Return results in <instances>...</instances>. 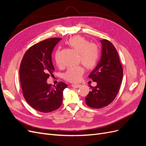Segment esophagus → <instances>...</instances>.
<instances>
[{
  "label": "esophagus",
  "instance_id": "esophagus-1",
  "mask_svg": "<svg viewBox=\"0 0 146 146\" xmlns=\"http://www.w3.org/2000/svg\"><path fill=\"white\" fill-rule=\"evenodd\" d=\"M71 86H72V87H73V88H77L80 87V86H81V85H80V84H72V85Z\"/></svg>",
  "mask_w": 146,
  "mask_h": 146
}]
</instances>
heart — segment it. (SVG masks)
<instances>
[{"instance_id":"b5f03b06","label":"heart","mask_w":146,"mask_h":146,"mask_svg":"<svg viewBox=\"0 0 146 146\" xmlns=\"http://www.w3.org/2000/svg\"><path fill=\"white\" fill-rule=\"evenodd\" d=\"M68 44L76 52L78 53V61L88 69H93L98 62L99 58V48L95 43H90L86 39L80 36L70 38ZM55 60L57 65L60 64L58 59V52L55 54ZM84 69L82 66L69 68L64 74V78L68 82L76 83L81 79Z\"/></svg>"}]
</instances>
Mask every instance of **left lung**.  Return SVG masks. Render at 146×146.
<instances>
[{"instance_id":"obj_1","label":"left lung","mask_w":146,"mask_h":146,"mask_svg":"<svg viewBox=\"0 0 146 146\" xmlns=\"http://www.w3.org/2000/svg\"><path fill=\"white\" fill-rule=\"evenodd\" d=\"M100 61L89 77L97 82L91 86L85 98L86 104L92 108H101L111 104L116 97L122 80L123 69L116 48L107 39L100 41Z\"/></svg>"}]
</instances>
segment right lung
I'll list each match as a JSON object with an SVG mask.
<instances>
[{
	"label": "right lung",
	"instance_id": "1",
	"mask_svg": "<svg viewBox=\"0 0 146 146\" xmlns=\"http://www.w3.org/2000/svg\"><path fill=\"white\" fill-rule=\"evenodd\" d=\"M61 38L47 39L30 47L22 60L19 68L20 82L24 98L33 108L49 113L60 107L63 92L68 85L59 82L52 87L47 83L53 76L54 67L52 53Z\"/></svg>",
	"mask_w": 146,
	"mask_h": 146
}]
</instances>
